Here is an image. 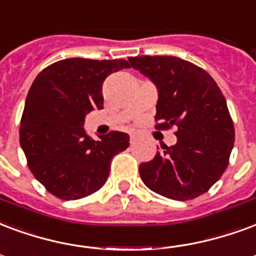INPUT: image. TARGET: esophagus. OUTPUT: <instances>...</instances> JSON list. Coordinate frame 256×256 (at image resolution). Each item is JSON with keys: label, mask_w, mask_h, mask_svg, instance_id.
<instances>
[{"label": "esophagus", "mask_w": 256, "mask_h": 256, "mask_svg": "<svg viewBox=\"0 0 256 256\" xmlns=\"http://www.w3.org/2000/svg\"><path fill=\"white\" fill-rule=\"evenodd\" d=\"M137 141V134H130V144H134Z\"/></svg>", "instance_id": "34e87169"}]
</instances>
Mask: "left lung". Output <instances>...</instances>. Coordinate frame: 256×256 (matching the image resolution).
Segmentation results:
<instances>
[{
    "instance_id": "obj_1",
    "label": "left lung",
    "mask_w": 256,
    "mask_h": 256,
    "mask_svg": "<svg viewBox=\"0 0 256 256\" xmlns=\"http://www.w3.org/2000/svg\"><path fill=\"white\" fill-rule=\"evenodd\" d=\"M130 66L158 90L154 128L175 126L178 142L164 145L153 160L140 164L148 188L175 200H194L224 174L234 142L225 98L212 76L178 56H130Z\"/></svg>"
}]
</instances>
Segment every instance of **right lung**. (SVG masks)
Segmentation results:
<instances>
[{
	"label": "right lung",
	"instance_id": "right-lung-1",
	"mask_svg": "<svg viewBox=\"0 0 256 256\" xmlns=\"http://www.w3.org/2000/svg\"><path fill=\"white\" fill-rule=\"evenodd\" d=\"M126 60L68 58L47 66L28 92L20 145L32 175L60 200H80L103 187L111 160L128 146V136L110 132L94 141L82 128L85 115L103 108L102 86Z\"/></svg>",
	"mask_w": 256,
	"mask_h": 256
}]
</instances>
